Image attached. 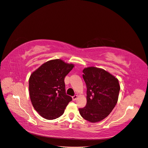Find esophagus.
<instances>
[{
	"instance_id": "1",
	"label": "esophagus",
	"mask_w": 148,
	"mask_h": 148,
	"mask_svg": "<svg viewBox=\"0 0 148 148\" xmlns=\"http://www.w3.org/2000/svg\"><path fill=\"white\" fill-rule=\"evenodd\" d=\"M77 98H78L77 95H74V97H73V99L74 100V101H75V100H76V99H77Z\"/></svg>"
}]
</instances>
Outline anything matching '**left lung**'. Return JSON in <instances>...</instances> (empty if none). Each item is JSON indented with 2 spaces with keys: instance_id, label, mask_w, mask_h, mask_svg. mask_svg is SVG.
I'll list each match as a JSON object with an SVG mask.
<instances>
[{
  "instance_id": "8db88e82",
  "label": "left lung",
  "mask_w": 148,
  "mask_h": 148,
  "mask_svg": "<svg viewBox=\"0 0 148 148\" xmlns=\"http://www.w3.org/2000/svg\"><path fill=\"white\" fill-rule=\"evenodd\" d=\"M87 85V104L79 109L80 116L90 122L103 120L117 103L120 91L118 79L103 69L94 66L83 70Z\"/></svg>"
}]
</instances>
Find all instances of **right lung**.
<instances>
[{"label":"right lung","instance_id":"right-lung-1","mask_svg":"<svg viewBox=\"0 0 148 148\" xmlns=\"http://www.w3.org/2000/svg\"><path fill=\"white\" fill-rule=\"evenodd\" d=\"M74 67L61 59L42 64L31 74L29 92L33 107L40 116L53 120L63 114L72 98L65 92L64 78Z\"/></svg>","mask_w":148,"mask_h":148}]
</instances>
